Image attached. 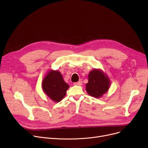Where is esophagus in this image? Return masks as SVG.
<instances>
[{
	"label": "esophagus",
	"instance_id": "esophagus-1",
	"mask_svg": "<svg viewBox=\"0 0 148 148\" xmlns=\"http://www.w3.org/2000/svg\"><path fill=\"white\" fill-rule=\"evenodd\" d=\"M74 85H77V86H81V85L82 84V81H79V82H78L74 83Z\"/></svg>",
	"mask_w": 148,
	"mask_h": 148
}]
</instances>
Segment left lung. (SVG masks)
Here are the masks:
<instances>
[{"label":"left lung","mask_w":148,"mask_h":148,"mask_svg":"<svg viewBox=\"0 0 148 148\" xmlns=\"http://www.w3.org/2000/svg\"><path fill=\"white\" fill-rule=\"evenodd\" d=\"M110 84V79L103 71L100 69H94L88 74L86 90L89 95L99 98L108 92Z\"/></svg>","instance_id":"left-lung-1"}]
</instances>
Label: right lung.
I'll return each mask as SVG.
<instances>
[{"mask_svg": "<svg viewBox=\"0 0 148 148\" xmlns=\"http://www.w3.org/2000/svg\"><path fill=\"white\" fill-rule=\"evenodd\" d=\"M69 86L63 79L60 71L50 69L44 77L42 88L45 94L55 103L63 99Z\"/></svg>", "mask_w": 148, "mask_h": 148, "instance_id": "add662e5", "label": "right lung"}]
</instances>
